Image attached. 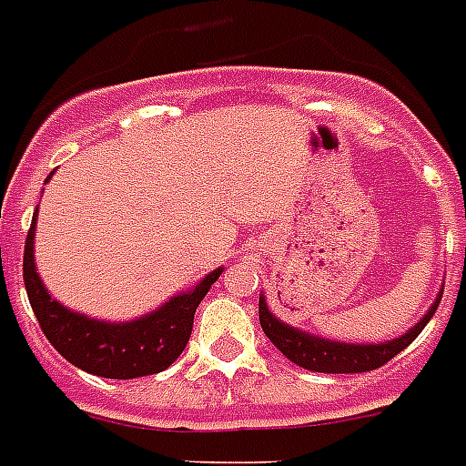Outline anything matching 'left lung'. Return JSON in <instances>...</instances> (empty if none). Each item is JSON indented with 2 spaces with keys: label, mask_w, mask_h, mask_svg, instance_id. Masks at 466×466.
<instances>
[{
  "label": "left lung",
  "mask_w": 466,
  "mask_h": 466,
  "mask_svg": "<svg viewBox=\"0 0 466 466\" xmlns=\"http://www.w3.org/2000/svg\"><path fill=\"white\" fill-rule=\"evenodd\" d=\"M441 297H443V289H441L431 309L424 313V318L415 328H410L405 335L396 337V339L381 341V344H347V341L323 339V337L309 335L304 329L289 328L288 323H280L268 311L264 294L259 297V323L264 328V335L280 349L282 356H288L299 368L311 370V372H329V375L368 372V370L381 368L393 356H399L405 347H410L415 337L427 328V323L436 313Z\"/></svg>",
  "instance_id": "1"
}]
</instances>
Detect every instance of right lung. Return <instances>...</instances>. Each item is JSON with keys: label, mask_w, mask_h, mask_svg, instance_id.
Segmentation results:
<instances>
[{"label": "right lung", "mask_w": 466, "mask_h": 466, "mask_svg": "<svg viewBox=\"0 0 466 466\" xmlns=\"http://www.w3.org/2000/svg\"><path fill=\"white\" fill-rule=\"evenodd\" d=\"M49 178L51 174L46 181ZM35 224H37V209L25 238L23 280L44 337L66 360L89 375L134 380V377L162 372L181 356L190 339L195 309L205 299V294L224 268L212 271L188 292H178L148 316L129 323L96 320V318H86L85 313L70 311L51 299L35 266Z\"/></svg>", "instance_id": "add662e5"}]
</instances>
